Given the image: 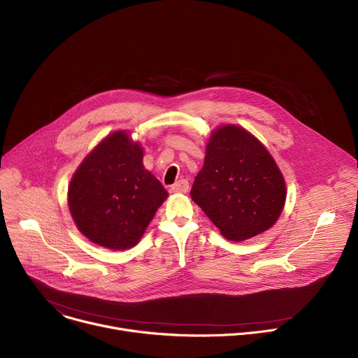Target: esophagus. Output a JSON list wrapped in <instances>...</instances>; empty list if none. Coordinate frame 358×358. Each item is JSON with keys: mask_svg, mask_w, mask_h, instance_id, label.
Returning <instances> with one entry per match:
<instances>
[{"mask_svg": "<svg viewBox=\"0 0 358 358\" xmlns=\"http://www.w3.org/2000/svg\"><path fill=\"white\" fill-rule=\"evenodd\" d=\"M188 189H189V184H188V181L184 180V178H181L180 181H177V182L171 187V191H173V192L185 194V192H188Z\"/></svg>", "mask_w": 358, "mask_h": 358, "instance_id": "obj_1", "label": "esophagus"}]
</instances>
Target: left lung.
I'll use <instances>...</instances> for the list:
<instances>
[{
	"label": "left lung",
	"mask_w": 358,
	"mask_h": 358,
	"mask_svg": "<svg viewBox=\"0 0 358 358\" xmlns=\"http://www.w3.org/2000/svg\"><path fill=\"white\" fill-rule=\"evenodd\" d=\"M191 198L222 236L243 241L278 221L286 185L264 144L246 130L229 124L211 134Z\"/></svg>",
	"instance_id": "8db88e82"
}]
</instances>
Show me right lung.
I'll use <instances>...</instances> for the list:
<instances>
[{"label":"right lung","instance_id":"add662e5","mask_svg":"<svg viewBox=\"0 0 358 358\" xmlns=\"http://www.w3.org/2000/svg\"><path fill=\"white\" fill-rule=\"evenodd\" d=\"M167 191L144 170L143 148L127 133L101 141L76 170L68 192L78 229L92 242L120 250L134 246Z\"/></svg>","mask_w":358,"mask_h":358}]
</instances>
